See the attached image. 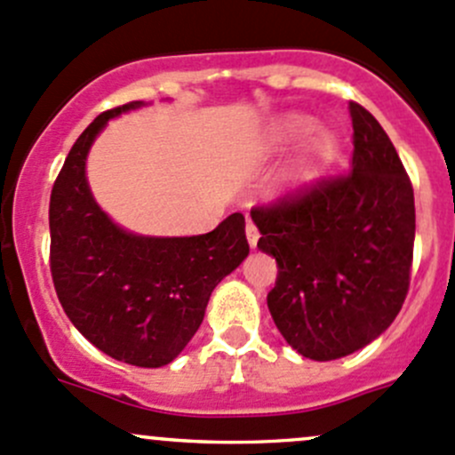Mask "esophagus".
Masks as SVG:
<instances>
[{
	"mask_svg": "<svg viewBox=\"0 0 455 455\" xmlns=\"http://www.w3.org/2000/svg\"><path fill=\"white\" fill-rule=\"evenodd\" d=\"M246 240H249L251 249H255L257 240H259V231H257V227L253 222H246Z\"/></svg>",
	"mask_w": 455,
	"mask_h": 455,
	"instance_id": "34e87169",
	"label": "esophagus"
}]
</instances>
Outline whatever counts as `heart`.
<instances>
[{"instance_id": "1", "label": "heart", "mask_w": 455, "mask_h": 455, "mask_svg": "<svg viewBox=\"0 0 455 455\" xmlns=\"http://www.w3.org/2000/svg\"><path fill=\"white\" fill-rule=\"evenodd\" d=\"M316 127L319 125H316L315 118L304 116V114H292V116L283 118V121L275 127L273 142L275 145H292V142H301L310 139V136L316 132ZM310 151H313L315 164H325L330 158H332L334 151H337V140L323 132V134H319L313 140Z\"/></svg>"}]
</instances>
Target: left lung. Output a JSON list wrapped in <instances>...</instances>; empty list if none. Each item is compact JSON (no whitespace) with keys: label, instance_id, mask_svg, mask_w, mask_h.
I'll use <instances>...</instances> for the list:
<instances>
[{"label":"left lung","instance_id":"8db88e82","mask_svg":"<svg viewBox=\"0 0 455 455\" xmlns=\"http://www.w3.org/2000/svg\"><path fill=\"white\" fill-rule=\"evenodd\" d=\"M350 173L321 180L270 209H255L257 249L273 255L275 325L292 350L334 361L392 325L410 288L414 189L383 127L359 103Z\"/></svg>","mask_w":455,"mask_h":455}]
</instances>
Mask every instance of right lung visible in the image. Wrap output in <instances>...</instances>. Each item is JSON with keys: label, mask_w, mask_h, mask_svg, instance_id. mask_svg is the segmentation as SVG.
<instances>
[{"label": "right lung", "mask_w": 455, "mask_h": 455, "mask_svg": "<svg viewBox=\"0 0 455 455\" xmlns=\"http://www.w3.org/2000/svg\"><path fill=\"white\" fill-rule=\"evenodd\" d=\"M134 100L90 123L63 163L50 196V270L75 328L112 359L163 368L187 347L213 288L249 255L244 215L204 235L158 237L127 231L94 200L87 156L112 118L145 108Z\"/></svg>", "instance_id": "obj_1"}]
</instances>
